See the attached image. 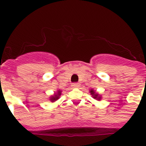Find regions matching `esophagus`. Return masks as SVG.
Returning a JSON list of instances; mask_svg holds the SVG:
<instances>
[{
	"instance_id": "obj_1",
	"label": "esophagus",
	"mask_w": 146,
	"mask_h": 146,
	"mask_svg": "<svg viewBox=\"0 0 146 146\" xmlns=\"http://www.w3.org/2000/svg\"><path fill=\"white\" fill-rule=\"evenodd\" d=\"M71 87L73 88H78L80 87V84L79 83H76V82H74V83H72Z\"/></svg>"
}]
</instances>
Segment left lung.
Wrapping results in <instances>:
<instances>
[{
  "label": "left lung",
  "instance_id": "8db88e82",
  "mask_svg": "<svg viewBox=\"0 0 146 146\" xmlns=\"http://www.w3.org/2000/svg\"><path fill=\"white\" fill-rule=\"evenodd\" d=\"M90 94L92 95V98H93L94 99L97 100H100L101 96L100 95H98V93H96V92H95V91H94V90L91 89L90 90Z\"/></svg>",
  "mask_w": 146,
  "mask_h": 146
}]
</instances>
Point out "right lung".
Instances as JSON below:
<instances>
[{
  "label": "right lung",
  "instance_id": "1",
  "mask_svg": "<svg viewBox=\"0 0 146 146\" xmlns=\"http://www.w3.org/2000/svg\"><path fill=\"white\" fill-rule=\"evenodd\" d=\"M61 90H58L57 91L56 93H55L54 95H52V96H51V98H50V101H51V102H54L56 101L57 100L59 99V98H60V96H61Z\"/></svg>",
  "mask_w": 146,
  "mask_h": 146
}]
</instances>
